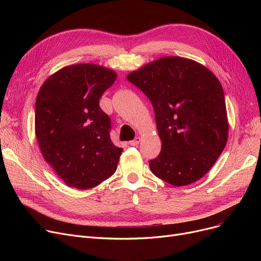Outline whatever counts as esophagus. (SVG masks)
<instances>
[{
    "instance_id": "1",
    "label": "esophagus",
    "mask_w": 261,
    "mask_h": 261,
    "mask_svg": "<svg viewBox=\"0 0 261 261\" xmlns=\"http://www.w3.org/2000/svg\"><path fill=\"white\" fill-rule=\"evenodd\" d=\"M140 142H141V138H135L133 141L129 142V144H130V146H136V145H139Z\"/></svg>"
}]
</instances>
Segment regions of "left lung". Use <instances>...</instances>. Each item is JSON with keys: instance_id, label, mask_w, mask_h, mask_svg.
<instances>
[{"instance_id": "left-lung-1", "label": "left lung", "mask_w": 261, "mask_h": 261, "mask_svg": "<svg viewBox=\"0 0 261 261\" xmlns=\"http://www.w3.org/2000/svg\"><path fill=\"white\" fill-rule=\"evenodd\" d=\"M127 79L147 96L154 110L162 149L149 161L153 174L173 186L200 180L227 141L220 81L200 63L174 56L148 63Z\"/></svg>"}]
</instances>
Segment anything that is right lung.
I'll return each instance as SVG.
<instances>
[{"label": "right lung", "mask_w": 261, "mask_h": 261, "mask_svg": "<svg viewBox=\"0 0 261 261\" xmlns=\"http://www.w3.org/2000/svg\"><path fill=\"white\" fill-rule=\"evenodd\" d=\"M116 80L106 67L65 66L41 87L35 106V129L48 165L70 187L89 189L111 176L122 149L111 139V118L99 99Z\"/></svg>", "instance_id": "add662e5"}]
</instances>
